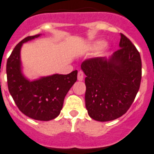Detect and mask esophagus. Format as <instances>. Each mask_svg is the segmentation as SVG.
Returning <instances> with one entry per match:
<instances>
[{"label":"esophagus","instance_id":"34e87169","mask_svg":"<svg viewBox=\"0 0 154 154\" xmlns=\"http://www.w3.org/2000/svg\"><path fill=\"white\" fill-rule=\"evenodd\" d=\"M77 79L78 81H83L84 79V73L83 72H81V71H79L78 73H77Z\"/></svg>","mask_w":154,"mask_h":154}]
</instances>
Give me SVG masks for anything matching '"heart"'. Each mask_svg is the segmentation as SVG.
Listing matches in <instances>:
<instances>
[{"label":"heart","instance_id":"1","mask_svg":"<svg viewBox=\"0 0 154 154\" xmlns=\"http://www.w3.org/2000/svg\"><path fill=\"white\" fill-rule=\"evenodd\" d=\"M103 45H104V42H103V41H97V42H94L92 44L90 45L88 49L91 51H95V50H98V49L101 48Z\"/></svg>","mask_w":154,"mask_h":154}]
</instances>
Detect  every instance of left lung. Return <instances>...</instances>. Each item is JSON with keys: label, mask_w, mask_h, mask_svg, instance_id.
Returning a JSON list of instances; mask_svg holds the SVG:
<instances>
[{"label": "left lung", "mask_w": 154, "mask_h": 154, "mask_svg": "<svg viewBox=\"0 0 154 154\" xmlns=\"http://www.w3.org/2000/svg\"><path fill=\"white\" fill-rule=\"evenodd\" d=\"M119 50L108 57L86 60L81 68L86 75L85 107L94 120L119 118L129 109L142 78L140 54L129 38L120 34Z\"/></svg>", "instance_id": "8db88e82"}]
</instances>
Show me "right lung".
<instances>
[{"mask_svg":"<svg viewBox=\"0 0 154 154\" xmlns=\"http://www.w3.org/2000/svg\"><path fill=\"white\" fill-rule=\"evenodd\" d=\"M28 36L16 45L8 58L6 73L10 94L22 113L35 120L49 121L59 116L65 97L77 80V70L30 80L23 73L20 51L23 43L38 38Z\"/></svg>","mask_w":154,"mask_h":154,"instance_id":"right-lung-1","label":"right lung"}]
</instances>
